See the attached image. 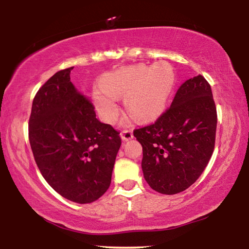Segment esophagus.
<instances>
[{"mask_svg": "<svg viewBox=\"0 0 249 249\" xmlns=\"http://www.w3.org/2000/svg\"><path fill=\"white\" fill-rule=\"evenodd\" d=\"M133 137H134L133 136V132L130 129H125V130H123V132L121 133V138H122V141H124V142L130 141Z\"/></svg>", "mask_w": 249, "mask_h": 249, "instance_id": "esophagus-1", "label": "esophagus"}]
</instances>
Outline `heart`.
Here are the masks:
<instances>
[{
    "mask_svg": "<svg viewBox=\"0 0 249 249\" xmlns=\"http://www.w3.org/2000/svg\"><path fill=\"white\" fill-rule=\"evenodd\" d=\"M175 84V70L167 62L132 65L104 74L102 88L93 90V101L103 120L113 123L120 111L117 98L125 94L127 111L138 120L148 121L166 111Z\"/></svg>",
    "mask_w": 249,
    "mask_h": 249,
    "instance_id": "heart-1",
    "label": "heart"
}]
</instances>
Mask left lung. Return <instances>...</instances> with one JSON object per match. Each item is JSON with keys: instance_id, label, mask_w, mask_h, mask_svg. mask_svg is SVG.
Listing matches in <instances>:
<instances>
[{"instance_id": "1", "label": "left lung", "mask_w": 249, "mask_h": 249, "mask_svg": "<svg viewBox=\"0 0 249 249\" xmlns=\"http://www.w3.org/2000/svg\"><path fill=\"white\" fill-rule=\"evenodd\" d=\"M216 124L209 82L201 74L187 80L154 124L134 130L142 146V169L149 187L170 196L195 183L213 154Z\"/></svg>"}]
</instances>
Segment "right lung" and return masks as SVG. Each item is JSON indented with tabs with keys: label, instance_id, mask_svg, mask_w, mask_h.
<instances>
[{
	"label": "right lung",
	"instance_id": "obj_1",
	"mask_svg": "<svg viewBox=\"0 0 249 249\" xmlns=\"http://www.w3.org/2000/svg\"><path fill=\"white\" fill-rule=\"evenodd\" d=\"M71 68L54 73L37 92L28 136L37 167L65 199L91 203L111 184L120 133L96 119L94 107L70 81Z\"/></svg>",
	"mask_w": 249,
	"mask_h": 249
}]
</instances>
